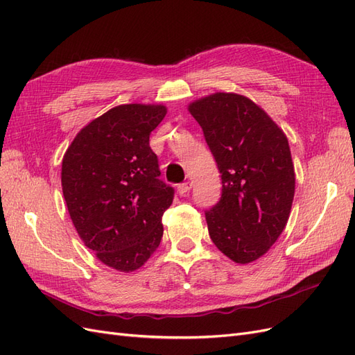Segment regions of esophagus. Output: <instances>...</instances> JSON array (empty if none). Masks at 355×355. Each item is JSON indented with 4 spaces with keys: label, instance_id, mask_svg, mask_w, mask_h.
I'll list each match as a JSON object with an SVG mask.
<instances>
[{
    "label": "esophagus",
    "instance_id": "34e87169",
    "mask_svg": "<svg viewBox=\"0 0 355 355\" xmlns=\"http://www.w3.org/2000/svg\"><path fill=\"white\" fill-rule=\"evenodd\" d=\"M189 189H191V182H184V184L178 185V194L185 196V194H188Z\"/></svg>",
    "mask_w": 355,
    "mask_h": 355
}]
</instances>
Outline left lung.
Returning a JSON list of instances; mask_svg holds the SVG:
<instances>
[{
    "label": "left lung",
    "mask_w": 355,
    "mask_h": 355,
    "mask_svg": "<svg viewBox=\"0 0 355 355\" xmlns=\"http://www.w3.org/2000/svg\"><path fill=\"white\" fill-rule=\"evenodd\" d=\"M222 178V197L206 211L214 245L235 263L259 259L280 237L295 197V167L284 132L259 105L218 92L191 102Z\"/></svg>",
    "instance_id": "8db88e82"
}]
</instances>
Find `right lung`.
<instances>
[{
    "label": "right lung",
    "instance_id": "1",
    "mask_svg": "<svg viewBox=\"0 0 355 355\" xmlns=\"http://www.w3.org/2000/svg\"><path fill=\"white\" fill-rule=\"evenodd\" d=\"M164 105L128 103L94 118L62 159V191L80 239L121 272L141 268L163 237V213L175 191L158 179L149 135Z\"/></svg>",
    "mask_w": 355,
    "mask_h": 355
}]
</instances>
